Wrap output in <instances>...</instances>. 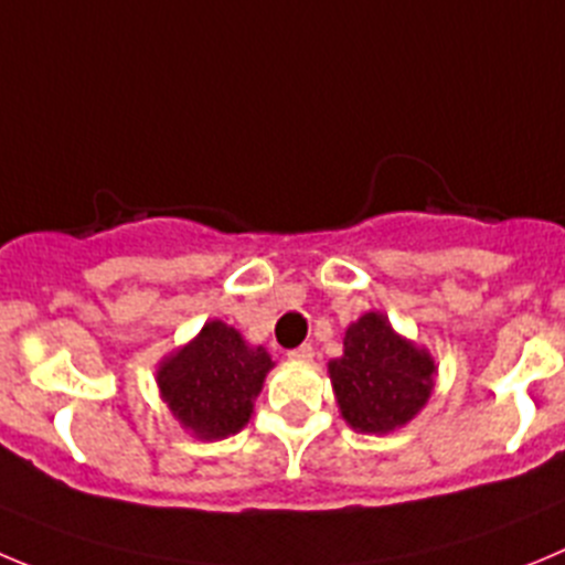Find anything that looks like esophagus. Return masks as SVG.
<instances>
[{"instance_id": "esophagus-1", "label": "esophagus", "mask_w": 565, "mask_h": 565, "mask_svg": "<svg viewBox=\"0 0 565 565\" xmlns=\"http://www.w3.org/2000/svg\"><path fill=\"white\" fill-rule=\"evenodd\" d=\"M287 356H289V360H295V362H312L315 360V348L312 345H298V348H292Z\"/></svg>"}]
</instances>
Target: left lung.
<instances>
[{"label": "left lung", "instance_id": "8db88e82", "mask_svg": "<svg viewBox=\"0 0 565 565\" xmlns=\"http://www.w3.org/2000/svg\"><path fill=\"white\" fill-rule=\"evenodd\" d=\"M437 362L429 348L398 334L384 312H365L345 329L342 356L329 362L342 420L360 435H390L429 404Z\"/></svg>", "mask_w": 565, "mask_h": 565}]
</instances>
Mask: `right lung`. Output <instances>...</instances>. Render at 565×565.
I'll list each match as a JSON object with an SVG mask.
<instances>
[{
	"mask_svg": "<svg viewBox=\"0 0 565 565\" xmlns=\"http://www.w3.org/2000/svg\"><path fill=\"white\" fill-rule=\"evenodd\" d=\"M273 367L267 348L250 345L223 320H209L158 362L156 384L181 429L198 440H225L247 426Z\"/></svg>",
	"mask_w": 565,
	"mask_h": 565,
	"instance_id": "right-lung-1",
	"label": "right lung"
}]
</instances>
